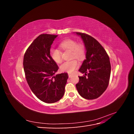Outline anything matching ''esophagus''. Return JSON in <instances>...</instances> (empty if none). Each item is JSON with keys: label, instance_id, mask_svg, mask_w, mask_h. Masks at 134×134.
<instances>
[{"label": "esophagus", "instance_id": "1", "mask_svg": "<svg viewBox=\"0 0 134 134\" xmlns=\"http://www.w3.org/2000/svg\"><path fill=\"white\" fill-rule=\"evenodd\" d=\"M68 76H69V78H71V77L72 76V75L70 74H68Z\"/></svg>", "mask_w": 134, "mask_h": 134}]
</instances>
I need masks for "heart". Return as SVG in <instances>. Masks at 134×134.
Masks as SVG:
<instances>
[{"mask_svg":"<svg viewBox=\"0 0 134 134\" xmlns=\"http://www.w3.org/2000/svg\"><path fill=\"white\" fill-rule=\"evenodd\" d=\"M59 47L64 51H70V58L72 59L64 63L60 66V69L63 71L72 73L78 67L79 63L75 59L78 60H83L86 56V48L82 43H77L72 39H67L59 44ZM50 55L51 59L56 63L59 64L62 62V52L57 48H51L50 50Z\"/></svg>","mask_w":134,"mask_h":134,"instance_id":"1","label":"heart"}]
</instances>
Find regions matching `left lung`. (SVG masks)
<instances>
[{"label":"left lung","instance_id":"8db88e82","mask_svg":"<svg viewBox=\"0 0 134 134\" xmlns=\"http://www.w3.org/2000/svg\"><path fill=\"white\" fill-rule=\"evenodd\" d=\"M75 33L81 36L87 51L86 59L79 70L86 74L79 76L76 88L83 98L96 99L103 94L108 86L111 69L109 56L94 38L84 33Z\"/></svg>","mask_w":134,"mask_h":134}]
</instances>
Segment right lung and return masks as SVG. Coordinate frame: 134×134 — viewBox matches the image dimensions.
<instances>
[{
    "label": "right lung",
    "instance_id": "add662e5",
    "mask_svg": "<svg viewBox=\"0 0 134 134\" xmlns=\"http://www.w3.org/2000/svg\"><path fill=\"white\" fill-rule=\"evenodd\" d=\"M58 35L42 34L27 49L23 58L26 79L31 91L42 102L59 100L65 93L66 72L55 75L59 67L50 55L51 44Z\"/></svg>",
    "mask_w": 134,
    "mask_h": 134
}]
</instances>
